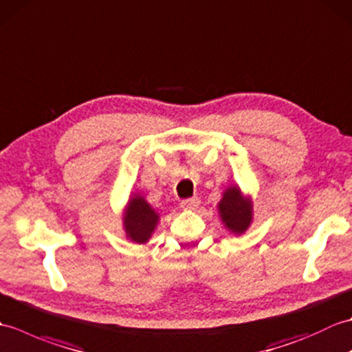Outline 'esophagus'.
Returning a JSON list of instances; mask_svg holds the SVG:
<instances>
[{
    "mask_svg": "<svg viewBox=\"0 0 352 352\" xmlns=\"http://www.w3.org/2000/svg\"><path fill=\"white\" fill-rule=\"evenodd\" d=\"M199 207V199L198 198H189L182 201V208L183 210H197Z\"/></svg>",
    "mask_w": 352,
    "mask_h": 352,
    "instance_id": "obj_1",
    "label": "esophagus"
}]
</instances>
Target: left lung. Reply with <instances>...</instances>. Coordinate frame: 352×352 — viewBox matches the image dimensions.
<instances>
[{
	"instance_id": "1",
	"label": "left lung",
	"mask_w": 352,
	"mask_h": 352,
	"mask_svg": "<svg viewBox=\"0 0 352 352\" xmlns=\"http://www.w3.org/2000/svg\"><path fill=\"white\" fill-rule=\"evenodd\" d=\"M218 214L222 226L231 234L241 236L251 227L254 219V203L239 184H230L222 192L218 203Z\"/></svg>"
}]
</instances>
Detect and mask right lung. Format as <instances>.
Segmentation results:
<instances>
[{"instance_id":"obj_1","label":"right lung","mask_w":352,"mask_h":352,"mask_svg":"<svg viewBox=\"0 0 352 352\" xmlns=\"http://www.w3.org/2000/svg\"><path fill=\"white\" fill-rule=\"evenodd\" d=\"M160 222V213L142 193H131L122 210V230L130 242L144 245L153 237Z\"/></svg>"}]
</instances>
